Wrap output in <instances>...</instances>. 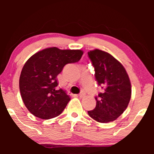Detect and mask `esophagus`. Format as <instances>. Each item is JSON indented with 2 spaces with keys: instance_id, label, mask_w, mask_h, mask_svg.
Masks as SVG:
<instances>
[{
  "instance_id": "obj_1",
  "label": "esophagus",
  "mask_w": 154,
  "mask_h": 154,
  "mask_svg": "<svg viewBox=\"0 0 154 154\" xmlns=\"http://www.w3.org/2000/svg\"><path fill=\"white\" fill-rule=\"evenodd\" d=\"M85 92H81V93L79 94V96L80 97H85Z\"/></svg>"
}]
</instances>
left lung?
I'll return each instance as SVG.
<instances>
[{"mask_svg": "<svg viewBox=\"0 0 154 154\" xmlns=\"http://www.w3.org/2000/svg\"><path fill=\"white\" fill-rule=\"evenodd\" d=\"M88 54L97 83L103 89L95 97V108L88 111V115L100 123L115 121L125 111L131 98L129 76L123 65L108 52L95 49Z\"/></svg>", "mask_w": 154, "mask_h": 154, "instance_id": "obj_1", "label": "left lung"}]
</instances>
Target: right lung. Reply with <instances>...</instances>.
<instances>
[{"label":"right lung","instance_id":"obj_1","mask_svg":"<svg viewBox=\"0 0 154 154\" xmlns=\"http://www.w3.org/2000/svg\"><path fill=\"white\" fill-rule=\"evenodd\" d=\"M81 50H60L56 47L36 52L26 61L20 77V90L27 109L42 119L58 116L70 97L57 88V76L67 64L78 62Z\"/></svg>","mask_w":154,"mask_h":154}]
</instances>
